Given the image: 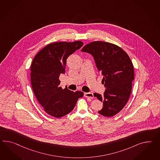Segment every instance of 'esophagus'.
<instances>
[{
  "instance_id": "34e87169",
  "label": "esophagus",
  "mask_w": 160,
  "mask_h": 160,
  "mask_svg": "<svg viewBox=\"0 0 160 160\" xmlns=\"http://www.w3.org/2000/svg\"><path fill=\"white\" fill-rule=\"evenodd\" d=\"M84 96L86 98H94V95L93 93L92 92H89V93H84Z\"/></svg>"
}]
</instances>
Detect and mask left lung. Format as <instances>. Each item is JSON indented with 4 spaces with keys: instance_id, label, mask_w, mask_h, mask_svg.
Instances as JSON below:
<instances>
[{
    "instance_id": "1",
    "label": "left lung",
    "mask_w": 160,
    "mask_h": 160,
    "mask_svg": "<svg viewBox=\"0 0 160 160\" xmlns=\"http://www.w3.org/2000/svg\"><path fill=\"white\" fill-rule=\"evenodd\" d=\"M81 51L93 56L98 72L103 76L106 89L102 95L94 93L103 104L98 112L106 117H113L126 105L131 93L134 79L131 60L121 48L106 42H90Z\"/></svg>"
}]
</instances>
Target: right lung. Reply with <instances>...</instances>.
<instances>
[{
	"mask_svg": "<svg viewBox=\"0 0 160 160\" xmlns=\"http://www.w3.org/2000/svg\"><path fill=\"white\" fill-rule=\"evenodd\" d=\"M81 41L58 42L50 43L41 50L31 66V81L33 93L45 111L59 118L74 109L83 92H73L60 86L59 77L66 72L68 56L80 49Z\"/></svg>",
	"mask_w": 160,
	"mask_h": 160,
	"instance_id": "1",
	"label": "right lung"
}]
</instances>
